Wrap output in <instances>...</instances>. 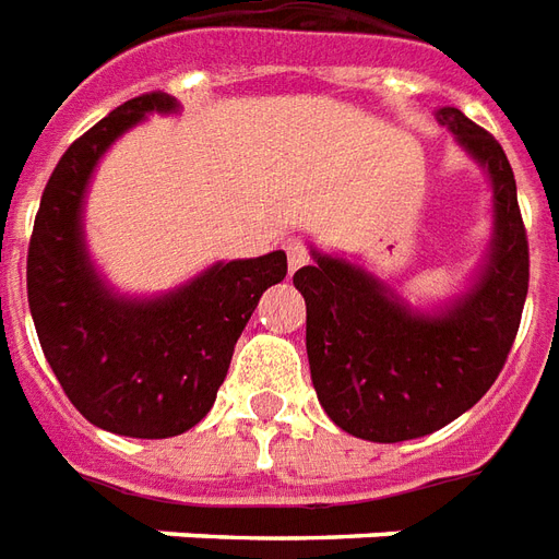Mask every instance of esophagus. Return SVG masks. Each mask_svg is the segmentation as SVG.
<instances>
[{
    "label": "esophagus",
    "instance_id": "1",
    "mask_svg": "<svg viewBox=\"0 0 559 559\" xmlns=\"http://www.w3.org/2000/svg\"><path fill=\"white\" fill-rule=\"evenodd\" d=\"M285 252H288V271H292V274H295L297 267H304V264L309 262V250L300 240H288Z\"/></svg>",
    "mask_w": 559,
    "mask_h": 559
}]
</instances>
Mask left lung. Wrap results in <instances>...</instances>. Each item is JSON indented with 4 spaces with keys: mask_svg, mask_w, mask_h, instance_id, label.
Segmentation results:
<instances>
[{
    "mask_svg": "<svg viewBox=\"0 0 559 559\" xmlns=\"http://www.w3.org/2000/svg\"><path fill=\"white\" fill-rule=\"evenodd\" d=\"M438 121L495 185V247L471 295L429 319L402 307L360 267L321 252L295 274L307 300L309 372L321 408L364 441L423 438L474 408L507 364L527 300L531 247L507 154L462 109L443 107Z\"/></svg>",
    "mask_w": 559,
    "mask_h": 559,
    "instance_id": "8db88e82",
    "label": "left lung"
}]
</instances>
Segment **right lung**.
Masks as SVG:
<instances>
[{
  "label": "right lung",
  "mask_w": 559,
  "mask_h": 559,
  "mask_svg": "<svg viewBox=\"0 0 559 559\" xmlns=\"http://www.w3.org/2000/svg\"><path fill=\"white\" fill-rule=\"evenodd\" d=\"M175 107L166 92H145L73 140L44 187L28 240V309L47 364L88 423L128 438H173L205 417L259 297L288 271L283 250L214 264L145 304L118 300L97 280L80 229L88 175L145 112Z\"/></svg>",
  "instance_id": "right-lung-1"
}]
</instances>
